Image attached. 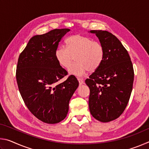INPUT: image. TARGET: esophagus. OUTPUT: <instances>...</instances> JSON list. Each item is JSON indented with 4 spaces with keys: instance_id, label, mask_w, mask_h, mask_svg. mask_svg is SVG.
I'll use <instances>...</instances> for the list:
<instances>
[{
    "instance_id": "34e87169",
    "label": "esophagus",
    "mask_w": 149,
    "mask_h": 149,
    "mask_svg": "<svg viewBox=\"0 0 149 149\" xmlns=\"http://www.w3.org/2000/svg\"><path fill=\"white\" fill-rule=\"evenodd\" d=\"M77 80H78V81H79V84L80 85L84 84V80L81 79V78H77Z\"/></svg>"
}]
</instances>
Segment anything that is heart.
<instances>
[{"label": "heart", "instance_id": "obj_1", "mask_svg": "<svg viewBox=\"0 0 149 149\" xmlns=\"http://www.w3.org/2000/svg\"><path fill=\"white\" fill-rule=\"evenodd\" d=\"M65 45L66 48L59 47L55 50L54 57L60 66L68 68L73 56H75L76 62L68 70L71 75L81 76L88 70L95 71L101 65L104 50L99 42L83 35H74L66 39Z\"/></svg>", "mask_w": 149, "mask_h": 149}]
</instances>
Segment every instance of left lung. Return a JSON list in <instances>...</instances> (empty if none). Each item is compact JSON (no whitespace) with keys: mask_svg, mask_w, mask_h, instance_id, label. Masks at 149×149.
I'll use <instances>...</instances> for the list:
<instances>
[{"mask_svg":"<svg viewBox=\"0 0 149 149\" xmlns=\"http://www.w3.org/2000/svg\"><path fill=\"white\" fill-rule=\"evenodd\" d=\"M95 34L104 50L101 65L85 80L90 89L89 107L91 115L101 122H109L122 114L129 102L134 79L132 62L122 42L111 33Z\"/></svg>","mask_w":149,"mask_h":149,"instance_id":"8db88e82","label":"left lung"}]
</instances>
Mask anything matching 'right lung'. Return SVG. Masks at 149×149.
<instances>
[{"label": "right lung", "mask_w": 149, "mask_h": 149, "mask_svg": "<svg viewBox=\"0 0 149 149\" xmlns=\"http://www.w3.org/2000/svg\"><path fill=\"white\" fill-rule=\"evenodd\" d=\"M70 31L55 29L32 37L17 62L16 80L25 104L35 117L50 124L66 117L70 100L79 86L74 75L58 83L68 72L58 64L54 51Z\"/></svg>", "instance_id": "add662e5"}]
</instances>
